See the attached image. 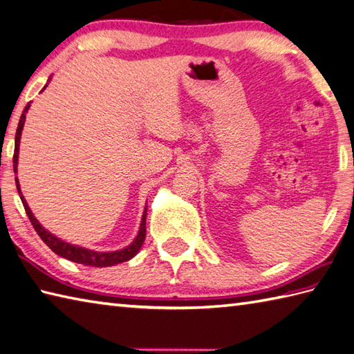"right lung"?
Here are the masks:
<instances>
[{
    "label": "right lung",
    "instance_id": "add662e5",
    "mask_svg": "<svg viewBox=\"0 0 354 354\" xmlns=\"http://www.w3.org/2000/svg\"><path fill=\"white\" fill-rule=\"evenodd\" d=\"M50 80H51V78H50ZM45 88H46V86H45ZM28 107H30V103L27 104L26 109H24V112L21 115V120H19V124H18V129H17V136H15V153H13V171L15 172L18 171L17 167H18V154H19V140H21V133H22L24 122H26V112L28 111ZM15 182H17L18 194H19L21 201L24 204V209H26V214H27V216L30 219L31 225L35 227V230L37 232L39 236H41V239L54 251V253L68 259V261H73V262L82 263V265H86V266H98V268H103V266H112V265H116V263L130 261L131 257H135L138 254V251L140 250V247H142V243L145 241L147 206H145L144 215H142V221H140L139 233H138V236L135 238V241H133L129 247H125L122 250L109 251V253H100V251H93V250H88V248H83V247L73 245V243H68L65 241H62V239L54 236V234H51L48 230H45L44 227L41 225V223H39L37 219L35 218L33 212L30 210L26 198L22 197V192L19 189L18 177L15 178Z\"/></svg>",
    "mask_w": 354,
    "mask_h": 354
}]
</instances>
